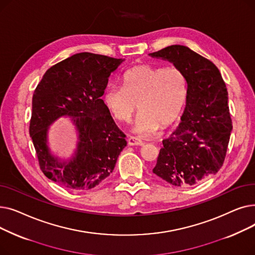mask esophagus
I'll use <instances>...</instances> for the list:
<instances>
[{
	"mask_svg": "<svg viewBox=\"0 0 255 255\" xmlns=\"http://www.w3.org/2000/svg\"><path fill=\"white\" fill-rule=\"evenodd\" d=\"M128 144L129 145H141L143 144V141L135 136H130L128 138Z\"/></svg>",
	"mask_w": 255,
	"mask_h": 255,
	"instance_id": "esophagus-1",
	"label": "esophagus"
}]
</instances>
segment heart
Masks as SVG:
<instances>
[{"label":"heart","instance_id":"b5f03b06","mask_svg":"<svg viewBox=\"0 0 255 255\" xmlns=\"http://www.w3.org/2000/svg\"><path fill=\"white\" fill-rule=\"evenodd\" d=\"M188 95L185 73L177 67L137 65L122 77V88L111 85L103 94V102L113 117L127 122L136 109L132 130L149 135L160 125H171L182 114Z\"/></svg>","mask_w":255,"mask_h":255}]
</instances>
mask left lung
Instances as JSON below:
<instances>
[{
    "label": "left lung",
    "instance_id": "8db88e82",
    "mask_svg": "<svg viewBox=\"0 0 255 255\" xmlns=\"http://www.w3.org/2000/svg\"><path fill=\"white\" fill-rule=\"evenodd\" d=\"M150 56L171 62L188 83L182 122L162 140L153 172L177 187L198 184L215 175L226 156L233 130L226 85L215 64L187 46L170 45Z\"/></svg>",
    "mask_w": 255,
    "mask_h": 255
}]
</instances>
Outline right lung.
I'll list each match as a JSON object with an SVG mask.
<instances>
[{"label":"right lung","mask_w":255,"mask_h":255,"mask_svg":"<svg viewBox=\"0 0 255 255\" xmlns=\"http://www.w3.org/2000/svg\"><path fill=\"white\" fill-rule=\"evenodd\" d=\"M123 61L76 53L51 66L35 89L30 136L40 169L51 181L72 190H89L113 172L127 141L101 96ZM62 115L71 116L79 131L78 149L68 163L58 162L46 144L48 126Z\"/></svg>","instance_id":"right-lung-1"}]
</instances>
